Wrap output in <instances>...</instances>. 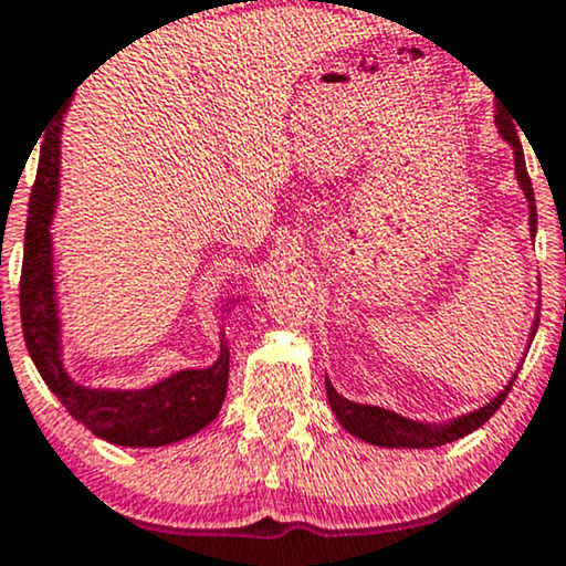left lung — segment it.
<instances>
[{
  "label": "left lung",
  "instance_id": "left-lung-1",
  "mask_svg": "<svg viewBox=\"0 0 566 566\" xmlns=\"http://www.w3.org/2000/svg\"><path fill=\"white\" fill-rule=\"evenodd\" d=\"M497 127L503 133V138L513 146V154H516V178L522 184V191L527 193L530 201V231L535 237L537 229V210H535V191H532V180L527 175V165H524V151H522V143H518L516 135V125L509 114L500 108L497 112ZM537 327V322H535ZM532 327V333H535ZM327 386V399L329 407H333L335 418L340 420V426L346 431L354 433V437L369 441V444H378V447H409V450H431V447H441V444H450L454 439H463L465 433L476 431L479 426H484L492 415L497 412L500 405L505 401V396L511 391V382L505 386V391L492 399L490 405L476 409V412L463 415V418L452 420L447 426H423V423H415V420L401 418V415L391 412V409H382V407H369V405H356V401L343 399L340 394L335 391L333 382H324Z\"/></svg>",
  "mask_w": 566,
  "mask_h": 566
}]
</instances>
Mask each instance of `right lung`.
I'll return each mask as SVG.
<instances>
[{"mask_svg":"<svg viewBox=\"0 0 566 566\" xmlns=\"http://www.w3.org/2000/svg\"><path fill=\"white\" fill-rule=\"evenodd\" d=\"M61 127L42 143L39 170L31 188L25 220L21 269V327L31 359L71 418L87 426L95 437L122 447H161L180 441L218 418L229 388V348L207 369H184L146 391H93L76 386L61 361L53 287V244L50 223L57 199L61 170Z\"/></svg>","mask_w":566,"mask_h":566,"instance_id":"obj_1","label":"right lung"}]
</instances>
